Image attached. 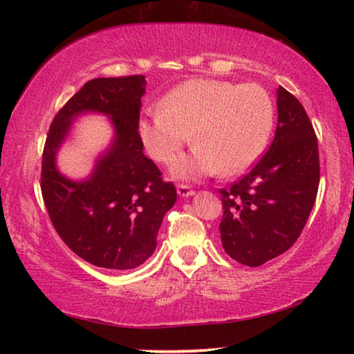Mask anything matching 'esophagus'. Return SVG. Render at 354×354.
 Listing matches in <instances>:
<instances>
[{"label":"esophagus","instance_id":"34e87169","mask_svg":"<svg viewBox=\"0 0 354 354\" xmlns=\"http://www.w3.org/2000/svg\"><path fill=\"white\" fill-rule=\"evenodd\" d=\"M195 194L194 189H190L187 184H178V195L179 196H192Z\"/></svg>","mask_w":354,"mask_h":354}]
</instances>
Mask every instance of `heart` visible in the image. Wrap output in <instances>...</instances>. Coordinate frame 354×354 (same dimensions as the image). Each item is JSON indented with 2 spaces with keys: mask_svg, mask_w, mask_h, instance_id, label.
<instances>
[{
  "mask_svg": "<svg viewBox=\"0 0 354 354\" xmlns=\"http://www.w3.org/2000/svg\"><path fill=\"white\" fill-rule=\"evenodd\" d=\"M272 127L273 104L261 86L194 80L178 86L164 103L148 107L139 131L158 162H170L195 131L198 147L173 167L175 175L192 178L248 170L266 148Z\"/></svg>",
  "mask_w": 354,
  "mask_h": 354,
  "instance_id": "heart-1",
  "label": "heart"
}]
</instances>
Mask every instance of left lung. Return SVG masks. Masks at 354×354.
I'll use <instances>...</instances> for the list:
<instances>
[{"instance_id":"obj_1","label":"left lung","mask_w":354,"mask_h":354,"mask_svg":"<svg viewBox=\"0 0 354 354\" xmlns=\"http://www.w3.org/2000/svg\"><path fill=\"white\" fill-rule=\"evenodd\" d=\"M320 183L319 143L303 104L278 88L272 145L248 173L218 189L221 243L227 254L259 267L289 250L313 211Z\"/></svg>"}]
</instances>
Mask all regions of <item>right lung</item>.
Wrapping results in <instances>:
<instances>
[{"label": "right lung", "mask_w": 354, "mask_h": 354, "mask_svg": "<svg viewBox=\"0 0 354 354\" xmlns=\"http://www.w3.org/2000/svg\"><path fill=\"white\" fill-rule=\"evenodd\" d=\"M145 76L95 77L53 118L41 154L40 189L59 237L75 254L97 267L128 270L156 250L165 212L176 201L175 184L143 154L139 134ZM113 117L116 142L91 180L73 183L55 170L54 154L77 113Z\"/></svg>", "instance_id": "1"}]
</instances>
